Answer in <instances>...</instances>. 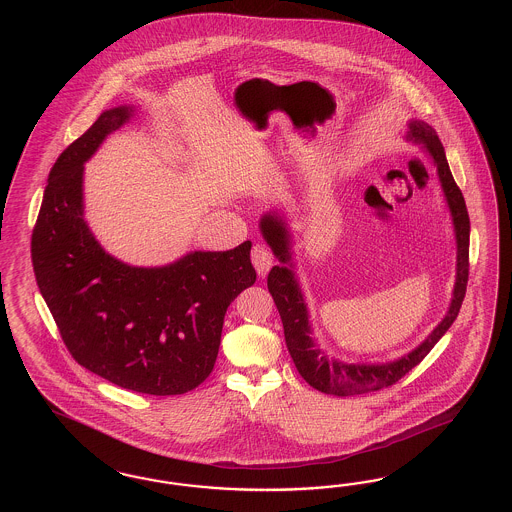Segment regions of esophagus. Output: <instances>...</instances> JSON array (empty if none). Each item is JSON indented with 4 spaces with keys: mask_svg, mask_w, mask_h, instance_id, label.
Returning <instances> with one entry per match:
<instances>
[{
    "mask_svg": "<svg viewBox=\"0 0 512 512\" xmlns=\"http://www.w3.org/2000/svg\"><path fill=\"white\" fill-rule=\"evenodd\" d=\"M251 263L255 266L257 274L264 278L268 274L270 266L274 263V255L264 244H255L253 249H251Z\"/></svg>",
    "mask_w": 512,
    "mask_h": 512,
    "instance_id": "1",
    "label": "esophagus"
}]
</instances>
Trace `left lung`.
Returning a JSON list of instances; mask_svg holds the SVG:
<instances>
[{"mask_svg": "<svg viewBox=\"0 0 512 512\" xmlns=\"http://www.w3.org/2000/svg\"><path fill=\"white\" fill-rule=\"evenodd\" d=\"M405 139L415 144H422V148L432 157L439 184L449 206L454 238H456V281H454V291L450 298L449 311L441 319V323L432 330V334L407 355L390 362H375V364H368V362L349 364L338 358H328L313 338L310 311L293 270L295 263H293V251H291V233L287 229L285 219L276 212H268L261 217V223H259L266 244L272 248L279 261V264H276L268 274V291L276 302V308L283 323L287 349L293 357L296 370L304 377V381L310 387L317 388L325 394L355 396V394L375 392V390L394 385L405 373L411 372L417 364H420V360L432 351L435 343L445 336V332L458 317V311L464 302L467 276H469V216L465 208L464 195L452 178L445 148L432 129V125L422 120H411Z\"/></svg>", "mask_w": 512, "mask_h": 512, "instance_id": "obj_1", "label": "left lung"}]
</instances>
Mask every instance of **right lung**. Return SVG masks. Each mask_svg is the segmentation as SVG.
<instances>
[{
  "label": "right lung",
  "mask_w": 512,
  "mask_h": 512,
  "mask_svg": "<svg viewBox=\"0 0 512 512\" xmlns=\"http://www.w3.org/2000/svg\"><path fill=\"white\" fill-rule=\"evenodd\" d=\"M135 107L105 110L48 174L31 263L63 343L86 370L140 394H184L212 373L227 308L257 279L251 242L191 251L165 266H131L84 219V163Z\"/></svg>",
  "instance_id": "add662e5"
}]
</instances>
